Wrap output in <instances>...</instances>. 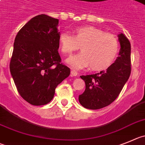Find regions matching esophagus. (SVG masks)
I'll return each mask as SVG.
<instances>
[{"label":"esophagus","instance_id":"1","mask_svg":"<svg viewBox=\"0 0 145 145\" xmlns=\"http://www.w3.org/2000/svg\"><path fill=\"white\" fill-rule=\"evenodd\" d=\"M71 75L72 76H76L78 75V73H77L76 71H74V70H71Z\"/></svg>","mask_w":145,"mask_h":145}]
</instances>
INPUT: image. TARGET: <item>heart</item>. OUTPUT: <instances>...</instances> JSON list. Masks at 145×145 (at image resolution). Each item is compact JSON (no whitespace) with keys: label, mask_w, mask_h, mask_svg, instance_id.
Segmentation results:
<instances>
[{"label":"heart","mask_w":145,"mask_h":145,"mask_svg":"<svg viewBox=\"0 0 145 145\" xmlns=\"http://www.w3.org/2000/svg\"><path fill=\"white\" fill-rule=\"evenodd\" d=\"M59 48L62 54L69 55L79 48L82 52L66 59L74 69L91 66L93 71L109 69L115 61L120 48L118 39L112 33L93 26L79 27L74 36L62 32L59 37Z\"/></svg>","instance_id":"obj_1"}]
</instances>
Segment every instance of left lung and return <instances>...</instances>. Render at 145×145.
Returning <instances> with one entry per match:
<instances>
[{
	"label": "left lung",
	"instance_id": "obj_1",
	"mask_svg": "<svg viewBox=\"0 0 145 145\" xmlns=\"http://www.w3.org/2000/svg\"><path fill=\"white\" fill-rule=\"evenodd\" d=\"M120 50L119 56L106 71L95 74L81 76L85 82L86 89L79 96L84 107L99 109L112 104L121 92L131 74V44L128 39L118 34Z\"/></svg>",
	"mask_w": 145,
	"mask_h": 145
}]
</instances>
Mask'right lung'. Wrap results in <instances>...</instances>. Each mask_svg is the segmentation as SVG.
Returning <instances> with one entry per match:
<instances>
[{"mask_svg":"<svg viewBox=\"0 0 145 145\" xmlns=\"http://www.w3.org/2000/svg\"><path fill=\"white\" fill-rule=\"evenodd\" d=\"M59 19L45 14L32 18L16 36L10 71L18 91L34 106L49 103L56 86L69 76L61 63Z\"/></svg>","mask_w":145,"mask_h":145,"instance_id":"right-lung-1","label":"right lung"}]
</instances>
